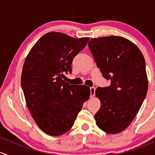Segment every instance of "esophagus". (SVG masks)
<instances>
[{
    "instance_id": "34e87169",
    "label": "esophagus",
    "mask_w": 155,
    "mask_h": 155,
    "mask_svg": "<svg viewBox=\"0 0 155 155\" xmlns=\"http://www.w3.org/2000/svg\"><path fill=\"white\" fill-rule=\"evenodd\" d=\"M95 95V88L94 87H91L90 88V97H93Z\"/></svg>"
}]
</instances>
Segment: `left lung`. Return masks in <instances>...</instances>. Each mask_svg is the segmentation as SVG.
I'll use <instances>...</instances> for the list:
<instances>
[{"mask_svg":"<svg viewBox=\"0 0 155 155\" xmlns=\"http://www.w3.org/2000/svg\"><path fill=\"white\" fill-rule=\"evenodd\" d=\"M88 45L102 76L110 81L95 91L101 102L97 125L107 133H119L133 121L147 96L145 59L136 45L121 36L91 39Z\"/></svg>","mask_w":155,"mask_h":155,"instance_id":"obj_1","label":"left lung"}]
</instances>
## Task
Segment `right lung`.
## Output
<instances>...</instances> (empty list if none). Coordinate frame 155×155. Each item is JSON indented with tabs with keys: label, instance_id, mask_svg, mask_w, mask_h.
Returning a JSON list of instances; mask_svg holds the SVG:
<instances>
[{
	"label": "right lung",
	"instance_id": "1",
	"mask_svg": "<svg viewBox=\"0 0 155 155\" xmlns=\"http://www.w3.org/2000/svg\"><path fill=\"white\" fill-rule=\"evenodd\" d=\"M89 38L74 39L58 32L45 34L29 52L22 68L21 86L28 110L39 128L53 136L74 124L90 88L65 82L72 61Z\"/></svg>",
	"mask_w": 155,
	"mask_h": 155
}]
</instances>
